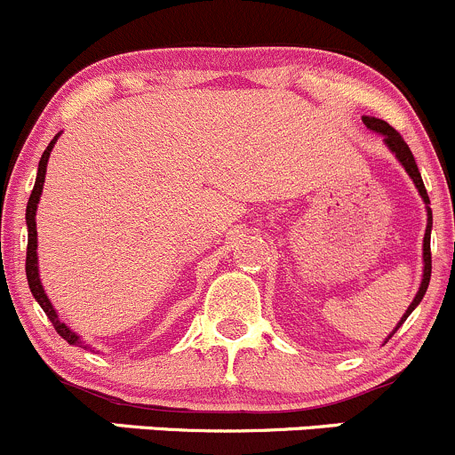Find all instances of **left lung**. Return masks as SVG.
<instances>
[{"instance_id":"left-lung-1","label":"left lung","mask_w":455,"mask_h":455,"mask_svg":"<svg viewBox=\"0 0 455 455\" xmlns=\"http://www.w3.org/2000/svg\"><path fill=\"white\" fill-rule=\"evenodd\" d=\"M363 124H366L368 129L377 131V133L383 135V140H386V144H387V147H390V151L395 153L396 157H399V162L403 164V168H405V171H407V175H410L411 181H414V184H416V188H419V193H420V196H423L425 204H429V196H427V190H425L423 180H420L419 166H416L414 156H411L410 147H407L405 140L401 138L399 131L392 129V126L387 124L386 120L370 118V116H363ZM429 236H432V208H429V205H427V229H425V241H423V260H425L423 283H420V289H419V293H416L414 302L410 304V308H407L405 315L401 317V322H399V324H396V329H399L403 322L407 320V315H410V313L414 311L416 307H419L420 299H423L425 291H427V287H429V278H432V247H429ZM396 329L392 331V335H395ZM392 335H390V337H392ZM390 337H387V339H390Z\"/></svg>"}]
</instances>
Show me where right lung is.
<instances>
[{
	"label": "right lung",
	"instance_id": "right-lung-1",
	"mask_svg": "<svg viewBox=\"0 0 455 455\" xmlns=\"http://www.w3.org/2000/svg\"><path fill=\"white\" fill-rule=\"evenodd\" d=\"M56 138L59 135H54L52 142L48 144V148L44 151V156H41V162H39V171H36V181H35V188H32L30 193V199H28V208H26V223H28V251H26V275H28V284H30V291L32 296H35L36 302L41 304V308L45 311V315H48V320L52 322L54 331L59 332L60 337H63L68 344H74V346H83V341L78 339L76 332H72L68 329V326L63 324V322L59 320V315H56L54 307L50 304L48 296H45L44 287H41V280H39V267H36V221H35V214H36V204H39V196H41V190H44V180H45V166H48V157H50V151L54 148L56 144ZM83 348H87V346H83Z\"/></svg>",
	"mask_w": 455,
	"mask_h": 455
}]
</instances>
